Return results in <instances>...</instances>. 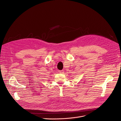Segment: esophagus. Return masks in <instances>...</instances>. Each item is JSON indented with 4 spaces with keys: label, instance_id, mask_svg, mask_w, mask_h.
<instances>
[{
    "label": "esophagus",
    "instance_id": "obj_1",
    "mask_svg": "<svg viewBox=\"0 0 121 121\" xmlns=\"http://www.w3.org/2000/svg\"><path fill=\"white\" fill-rule=\"evenodd\" d=\"M64 71L63 70H61V71H59V73H64Z\"/></svg>",
    "mask_w": 121,
    "mask_h": 121
}]
</instances>
